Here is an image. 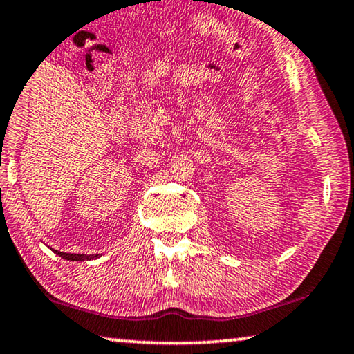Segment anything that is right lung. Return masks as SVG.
Returning a JSON list of instances; mask_svg holds the SVG:
<instances>
[{
	"label": "right lung",
	"mask_w": 354,
	"mask_h": 354,
	"mask_svg": "<svg viewBox=\"0 0 354 354\" xmlns=\"http://www.w3.org/2000/svg\"><path fill=\"white\" fill-rule=\"evenodd\" d=\"M58 257H62L63 259H68V261H88V259H96L100 258L101 254H77V253H63V252H58V250H53Z\"/></svg>",
	"instance_id": "1"
}]
</instances>
